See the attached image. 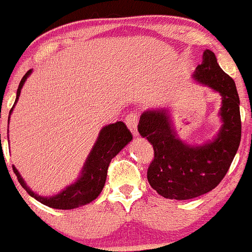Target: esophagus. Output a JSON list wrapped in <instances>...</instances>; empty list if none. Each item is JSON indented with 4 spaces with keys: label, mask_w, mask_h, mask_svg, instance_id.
<instances>
[{
    "label": "esophagus",
    "mask_w": 252,
    "mask_h": 252,
    "mask_svg": "<svg viewBox=\"0 0 252 252\" xmlns=\"http://www.w3.org/2000/svg\"><path fill=\"white\" fill-rule=\"evenodd\" d=\"M138 122H139V117L135 112H130V113L126 114V123L134 135H136V134H138Z\"/></svg>",
    "instance_id": "esophagus-1"
}]
</instances>
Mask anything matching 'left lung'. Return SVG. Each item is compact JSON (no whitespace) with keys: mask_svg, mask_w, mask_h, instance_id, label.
Returning <instances> with one entry per match:
<instances>
[{"mask_svg":"<svg viewBox=\"0 0 252 252\" xmlns=\"http://www.w3.org/2000/svg\"><path fill=\"white\" fill-rule=\"evenodd\" d=\"M194 77L222 95L223 126L217 139L204 146L185 145L175 138L163 110L144 112L139 121V133L154 147L147 180L166 199H194L215 189L227 174L240 145V101L235 83L223 72L212 51H205Z\"/></svg>","mask_w":252,"mask_h":252,"instance_id":"obj_1","label":"left lung"}]
</instances>
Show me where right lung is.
<instances>
[{"label":"right lung","mask_w":252,"mask_h":252,"mask_svg":"<svg viewBox=\"0 0 252 252\" xmlns=\"http://www.w3.org/2000/svg\"><path fill=\"white\" fill-rule=\"evenodd\" d=\"M30 73H32V70H28L24 77L22 78V80H20L17 90L16 102L20 95L23 84H24L25 79L28 78ZM12 110H13V107H12ZM12 110L9 111V113H11ZM131 139H133V134L130 133V130L126 128L123 122H117L114 124L106 126L100 131L97 141H96L93 151L89 155V158L86 161L85 166H84L83 173H81V177L79 178L78 182L68 187L65 190H63L61 194L52 197H41L39 195H35L25 185L24 180L20 177L19 172L17 171L14 166L13 172L17 175L18 182L27 190L28 194L30 196L35 197L39 202L52 208L70 210V208H75L78 206L89 204L100 195L103 187H105L106 178H107V169L111 163V159Z\"/></svg>","instance_id":"1"}]
</instances>
